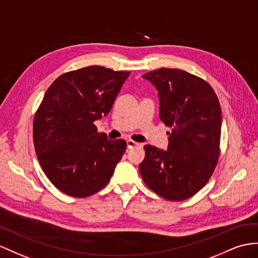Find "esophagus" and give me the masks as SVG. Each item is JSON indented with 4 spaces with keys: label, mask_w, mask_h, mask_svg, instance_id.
<instances>
[{
    "label": "esophagus",
    "mask_w": 258,
    "mask_h": 258,
    "mask_svg": "<svg viewBox=\"0 0 258 258\" xmlns=\"http://www.w3.org/2000/svg\"><path fill=\"white\" fill-rule=\"evenodd\" d=\"M126 144H127V148H128V149H132V148L137 147V146H141L140 143H136V142L132 141V140H128V141L126 142Z\"/></svg>",
    "instance_id": "34e87169"
}]
</instances>
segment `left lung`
Masks as SVG:
<instances>
[{
  "instance_id": "obj_1",
  "label": "left lung",
  "mask_w": 258,
  "mask_h": 258,
  "mask_svg": "<svg viewBox=\"0 0 258 258\" xmlns=\"http://www.w3.org/2000/svg\"><path fill=\"white\" fill-rule=\"evenodd\" d=\"M159 91L160 120L170 127L168 150L145 146V184L171 202L185 201L206 185L220 155L221 107L203 78L177 69L143 75Z\"/></svg>"
}]
</instances>
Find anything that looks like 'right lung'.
I'll use <instances>...</instances> for the list:
<instances>
[{"label":"right lung","instance_id":"obj_1","mask_svg":"<svg viewBox=\"0 0 258 258\" xmlns=\"http://www.w3.org/2000/svg\"><path fill=\"white\" fill-rule=\"evenodd\" d=\"M131 72L92 65L58 76L34 117L32 136L43 172L62 193L84 198L110 182L126 149L95 121L107 115Z\"/></svg>","mask_w":258,"mask_h":258}]
</instances>
